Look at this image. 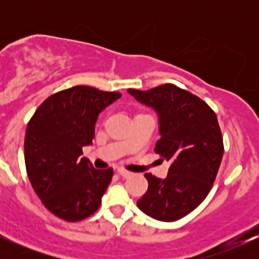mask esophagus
<instances>
[{
    "instance_id": "obj_1",
    "label": "esophagus",
    "mask_w": 259,
    "mask_h": 259,
    "mask_svg": "<svg viewBox=\"0 0 259 259\" xmlns=\"http://www.w3.org/2000/svg\"><path fill=\"white\" fill-rule=\"evenodd\" d=\"M118 174H119L120 177H123V178H129L130 175H132V173L125 170V169H118Z\"/></svg>"
}]
</instances>
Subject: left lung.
<instances>
[{"label":"left lung","mask_w":259,"mask_h":259,"mask_svg":"<svg viewBox=\"0 0 259 259\" xmlns=\"http://www.w3.org/2000/svg\"><path fill=\"white\" fill-rule=\"evenodd\" d=\"M127 92L157 112L160 139L154 151L171 162L165 179L145 174L148 189L138 207L157 221L175 222L212 189L224 153L218 119L204 101L173 84Z\"/></svg>","instance_id":"8db88e82"}]
</instances>
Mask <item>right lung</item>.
<instances>
[{
  "label": "right lung",
  "instance_id": "right-lung-1",
  "mask_svg": "<svg viewBox=\"0 0 259 259\" xmlns=\"http://www.w3.org/2000/svg\"><path fill=\"white\" fill-rule=\"evenodd\" d=\"M119 92L74 86L41 103L25 133V167L32 189L58 218L79 222L94 214L111 184L113 169H95L82 154L95 124Z\"/></svg>",
  "mask_w": 259,
  "mask_h": 259
}]
</instances>
